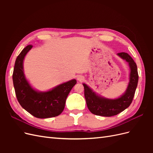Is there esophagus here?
<instances>
[{
    "label": "esophagus",
    "mask_w": 153,
    "mask_h": 153,
    "mask_svg": "<svg viewBox=\"0 0 153 153\" xmlns=\"http://www.w3.org/2000/svg\"><path fill=\"white\" fill-rule=\"evenodd\" d=\"M77 79L78 81H80V82H82L83 80H84V77H83L82 76H78Z\"/></svg>",
    "instance_id": "obj_1"
}]
</instances>
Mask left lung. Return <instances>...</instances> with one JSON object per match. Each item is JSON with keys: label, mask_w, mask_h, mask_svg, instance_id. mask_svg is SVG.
Masks as SVG:
<instances>
[{"label": "left lung", "mask_w": 153, "mask_h": 153, "mask_svg": "<svg viewBox=\"0 0 153 153\" xmlns=\"http://www.w3.org/2000/svg\"><path fill=\"white\" fill-rule=\"evenodd\" d=\"M117 55L128 62L130 68L129 84L126 91L121 97L114 100L105 98L96 94L85 84H83L87 107L92 114L96 115L111 117L117 115L130 105L135 95L138 80L137 64L127 53L121 52Z\"/></svg>", "instance_id": "obj_1"}]
</instances>
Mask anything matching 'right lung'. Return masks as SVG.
Here are the masks:
<instances>
[{
    "mask_svg": "<svg viewBox=\"0 0 153 153\" xmlns=\"http://www.w3.org/2000/svg\"><path fill=\"white\" fill-rule=\"evenodd\" d=\"M32 48V45L27 46L15 61L13 81L17 100L23 108L37 118L57 116L62 112L67 97L76 80H69L47 92L34 89L25 78L23 66L25 55Z\"/></svg>",
    "mask_w": 153,
    "mask_h": 153,
    "instance_id": "1",
    "label": "right lung"
}]
</instances>
